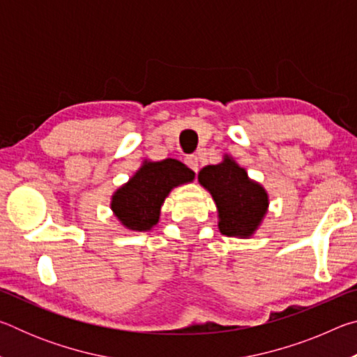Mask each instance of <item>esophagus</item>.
<instances>
[{"instance_id":"esophagus-1","label":"esophagus","mask_w":357,"mask_h":357,"mask_svg":"<svg viewBox=\"0 0 357 357\" xmlns=\"http://www.w3.org/2000/svg\"><path fill=\"white\" fill-rule=\"evenodd\" d=\"M198 162H200V160H198V157L193 155V154L192 155H187L185 159H184V164L189 167L193 173L198 172Z\"/></svg>"}]
</instances>
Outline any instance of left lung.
Wrapping results in <instances>:
<instances>
[{
	"label": "left lung",
	"mask_w": 357,
	"mask_h": 357,
	"mask_svg": "<svg viewBox=\"0 0 357 357\" xmlns=\"http://www.w3.org/2000/svg\"><path fill=\"white\" fill-rule=\"evenodd\" d=\"M198 181L211 192L219 209V229L225 236L249 238L268 209V193L249 179L231 157L198 173Z\"/></svg>",
	"instance_id": "obj_1"
}]
</instances>
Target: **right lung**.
I'll use <instances>...</instances> for the list:
<instances>
[{
  "label": "right lung",
  "instance_id": "add662e5",
  "mask_svg": "<svg viewBox=\"0 0 357 357\" xmlns=\"http://www.w3.org/2000/svg\"><path fill=\"white\" fill-rule=\"evenodd\" d=\"M193 176L195 173L176 159L146 160L128 184L114 192L113 213L129 229L146 231L159 222L160 206L173 187L190 183Z\"/></svg>",
  "mask_w": 357,
  "mask_h": 357
}]
</instances>
